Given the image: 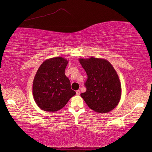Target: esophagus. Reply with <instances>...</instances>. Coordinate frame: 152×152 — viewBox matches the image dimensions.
<instances>
[{"instance_id": "obj_1", "label": "esophagus", "mask_w": 152, "mask_h": 152, "mask_svg": "<svg viewBox=\"0 0 152 152\" xmlns=\"http://www.w3.org/2000/svg\"><path fill=\"white\" fill-rule=\"evenodd\" d=\"M76 94H77V95H80V90H77V91H76Z\"/></svg>"}]
</instances>
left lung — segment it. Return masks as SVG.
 I'll return each mask as SVG.
<instances>
[{
	"label": "left lung",
	"instance_id": "1",
	"mask_svg": "<svg viewBox=\"0 0 152 152\" xmlns=\"http://www.w3.org/2000/svg\"><path fill=\"white\" fill-rule=\"evenodd\" d=\"M87 79L86 91L81 93L88 107L98 113H108L117 107L121 98V84L114 68L108 61L91 57L80 58Z\"/></svg>",
	"mask_w": 152,
	"mask_h": 152
}]
</instances>
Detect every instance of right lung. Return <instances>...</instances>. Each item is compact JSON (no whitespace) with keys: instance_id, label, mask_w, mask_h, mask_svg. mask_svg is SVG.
Wrapping results in <instances>:
<instances>
[{"instance_id":"1","label":"right lung","mask_w":152,"mask_h":152,"mask_svg":"<svg viewBox=\"0 0 152 152\" xmlns=\"http://www.w3.org/2000/svg\"><path fill=\"white\" fill-rule=\"evenodd\" d=\"M68 62L62 57L53 58L44 61L39 68L34 79L33 96L41 110L58 111L76 94L65 73Z\"/></svg>"}]
</instances>
